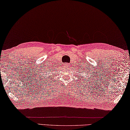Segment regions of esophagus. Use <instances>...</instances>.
<instances>
[{"mask_svg":"<svg viewBox=\"0 0 130 130\" xmlns=\"http://www.w3.org/2000/svg\"><path fill=\"white\" fill-rule=\"evenodd\" d=\"M65 66H66V67H67V66H70V64H67V63H66V64H65Z\"/></svg>","mask_w":130,"mask_h":130,"instance_id":"obj_1","label":"esophagus"}]
</instances>
